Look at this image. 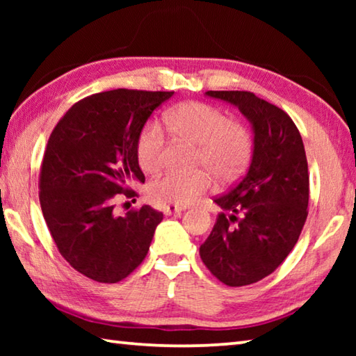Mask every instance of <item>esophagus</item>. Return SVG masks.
Listing matches in <instances>:
<instances>
[{
    "label": "esophagus",
    "mask_w": 356,
    "mask_h": 356,
    "mask_svg": "<svg viewBox=\"0 0 356 356\" xmlns=\"http://www.w3.org/2000/svg\"><path fill=\"white\" fill-rule=\"evenodd\" d=\"M182 210H185V207H182V206H166L163 209V212H165V215H172V213L182 212Z\"/></svg>",
    "instance_id": "1"
}]
</instances>
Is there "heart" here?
I'll return each mask as SVG.
<instances>
[{
    "label": "heart",
    "instance_id": "1",
    "mask_svg": "<svg viewBox=\"0 0 356 356\" xmlns=\"http://www.w3.org/2000/svg\"><path fill=\"white\" fill-rule=\"evenodd\" d=\"M166 125L180 140L197 144L196 160L222 182L237 179L250 165L254 143L246 125L202 102H186L166 114ZM165 135L160 124L149 120L136 140V160L144 172H156L163 161ZM210 188L207 172H170L154 180L149 196L155 202L188 206Z\"/></svg>",
    "mask_w": 356,
    "mask_h": 356
}]
</instances>
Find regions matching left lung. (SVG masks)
<instances>
[{
  "instance_id": "obj_1",
  "label": "left lung",
  "mask_w": 356,
  "mask_h": 356,
  "mask_svg": "<svg viewBox=\"0 0 356 356\" xmlns=\"http://www.w3.org/2000/svg\"><path fill=\"white\" fill-rule=\"evenodd\" d=\"M238 106L254 130L248 172L216 196L222 209L200 254L216 280L242 287L273 273L293 250L308 216L303 140L286 111L248 91H207Z\"/></svg>"
}]
</instances>
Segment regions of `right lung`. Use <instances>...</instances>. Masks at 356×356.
Here are the masks:
<instances>
[{"mask_svg":"<svg viewBox=\"0 0 356 356\" xmlns=\"http://www.w3.org/2000/svg\"><path fill=\"white\" fill-rule=\"evenodd\" d=\"M174 92L114 89L70 108L48 138L40 166L42 213L58 251L76 272L113 284L146 257L163 213L150 206L114 215L119 200L144 182L138 135ZM127 204V202H125Z\"/></svg>","mask_w":356,"mask_h":356,"instance_id":"obj_1","label":"right lung"}]
</instances>
